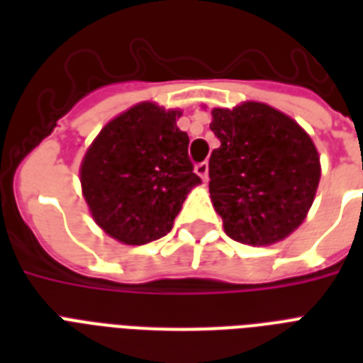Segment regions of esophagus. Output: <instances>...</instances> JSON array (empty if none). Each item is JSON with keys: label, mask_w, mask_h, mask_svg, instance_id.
I'll return each mask as SVG.
<instances>
[{"label": "esophagus", "mask_w": 363, "mask_h": 363, "mask_svg": "<svg viewBox=\"0 0 363 363\" xmlns=\"http://www.w3.org/2000/svg\"><path fill=\"white\" fill-rule=\"evenodd\" d=\"M196 173L203 179V182H207V179H209V164H207V162H201V164L196 165Z\"/></svg>", "instance_id": "obj_1"}]
</instances>
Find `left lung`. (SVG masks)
Returning <instances> with one entry per match:
<instances>
[{"mask_svg": "<svg viewBox=\"0 0 363 363\" xmlns=\"http://www.w3.org/2000/svg\"><path fill=\"white\" fill-rule=\"evenodd\" d=\"M220 139L209 160V192L233 241L264 247L305 220L320 181L313 139L296 121L258 101L213 109Z\"/></svg>", "mask_w": 363, "mask_h": 363, "instance_id": "obj_1", "label": "left lung"}]
</instances>
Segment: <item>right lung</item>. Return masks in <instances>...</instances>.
<instances>
[{
    "mask_svg": "<svg viewBox=\"0 0 363 363\" xmlns=\"http://www.w3.org/2000/svg\"><path fill=\"white\" fill-rule=\"evenodd\" d=\"M179 116L152 101L137 104L105 125L84 154L82 196L96 224L116 241L145 245L167 235L201 182Z\"/></svg>",
    "mask_w": 363,
    "mask_h": 363,
    "instance_id": "obj_1",
    "label": "right lung"
}]
</instances>
